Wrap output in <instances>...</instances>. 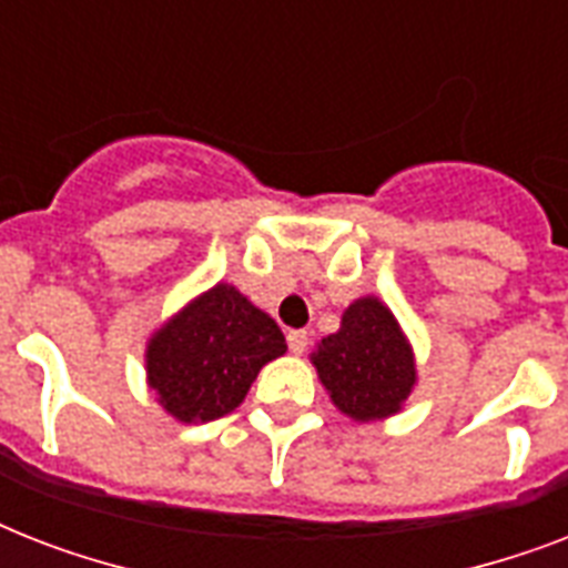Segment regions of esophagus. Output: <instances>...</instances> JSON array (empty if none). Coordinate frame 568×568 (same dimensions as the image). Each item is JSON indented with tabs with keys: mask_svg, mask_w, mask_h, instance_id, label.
<instances>
[{
	"mask_svg": "<svg viewBox=\"0 0 568 568\" xmlns=\"http://www.w3.org/2000/svg\"><path fill=\"white\" fill-rule=\"evenodd\" d=\"M285 338H288V351H292V354H303V351L310 347V333H306V329H292Z\"/></svg>",
	"mask_w": 568,
	"mask_h": 568,
	"instance_id": "34e87169",
	"label": "esophagus"
}]
</instances>
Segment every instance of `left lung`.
<instances>
[{
  "instance_id": "1",
  "label": "left lung",
  "mask_w": 568,
  "mask_h": 568,
  "mask_svg": "<svg viewBox=\"0 0 568 568\" xmlns=\"http://www.w3.org/2000/svg\"><path fill=\"white\" fill-rule=\"evenodd\" d=\"M312 363L333 404L356 422L397 413L415 383L409 345L377 297L351 303L342 329L321 342Z\"/></svg>"
}]
</instances>
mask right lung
I'll list each match as a JSON object with an SVG mask.
<instances>
[{
    "label": "right lung",
    "mask_w": 568,
    "mask_h": 568,
    "mask_svg": "<svg viewBox=\"0 0 568 568\" xmlns=\"http://www.w3.org/2000/svg\"><path fill=\"white\" fill-rule=\"evenodd\" d=\"M283 354L276 321L221 283L155 333L146 377L180 422H214L244 400L262 365Z\"/></svg>",
    "instance_id": "obj_1"
}]
</instances>
